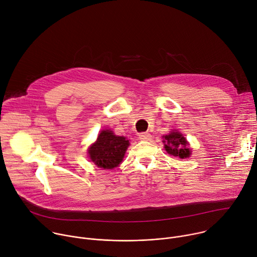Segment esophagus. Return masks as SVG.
<instances>
[{
	"label": "esophagus",
	"mask_w": 257,
	"mask_h": 257,
	"mask_svg": "<svg viewBox=\"0 0 257 257\" xmlns=\"http://www.w3.org/2000/svg\"><path fill=\"white\" fill-rule=\"evenodd\" d=\"M138 137H139L140 140H144V141H148V140H151V139H152V135H151L150 133H148V132L140 133V134L138 135Z\"/></svg>",
	"instance_id": "obj_1"
}]
</instances>
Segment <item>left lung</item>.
Listing matches in <instances>:
<instances>
[{
    "instance_id": "left-lung-1",
    "label": "left lung",
    "mask_w": 257,
    "mask_h": 257,
    "mask_svg": "<svg viewBox=\"0 0 257 257\" xmlns=\"http://www.w3.org/2000/svg\"><path fill=\"white\" fill-rule=\"evenodd\" d=\"M163 142L165 143V149L171 156L185 159L191 155V151L187 148V141L185 137L179 132H171L164 136Z\"/></svg>"
}]
</instances>
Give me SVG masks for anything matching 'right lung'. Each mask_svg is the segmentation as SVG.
Returning <instances> with one entry per match:
<instances>
[{"mask_svg": "<svg viewBox=\"0 0 257 257\" xmlns=\"http://www.w3.org/2000/svg\"><path fill=\"white\" fill-rule=\"evenodd\" d=\"M129 140L116 136L113 131L103 130L88 151L90 160L99 168L114 169L123 161Z\"/></svg>", "mask_w": 257, "mask_h": 257, "instance_id": "add662e5", "label": "right lung"}]
</instances>
